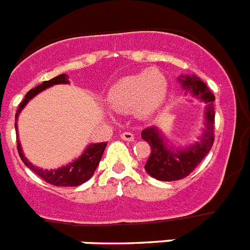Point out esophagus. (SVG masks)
Returning <instances> with one entry per match:
<instances>
[{
    "label": "esophagus",
    "mask_w": 250,
    "mask_h": 250,
    "mask_svg": "<svg viewBox=\"0 0 250 250\" xmlns=\"http://www.w3.org/2000/svg\"><path fill=\"white\" fill-rule=\"evenodd\" d=\"M120 136H121V139H123V140H125V141H132V140H134V134H132V132H130V131L123 132Z\"/></svg>",
    "instance_id": "esophagus-1"
}]
</instances>
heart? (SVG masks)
Masks as SVG:
<instances>
[{
  "label": "heart",
  "instance_id": "b5f03b06",
  "mask_svg": "<svg viewBox=\"0 0 250 250\" xmlns=\"http://www.w3.org/2000/svg\"><path fill=\"white\" fill-rule=\"evenodd\" d=\"M167 92L164 75L156 70H145L116 81L107 91V101L119 111L135 107L139 114H150L164 103Z\"/></svg>",
  "mask_w": 250,
  "mask_h": 250
}]
</instances>
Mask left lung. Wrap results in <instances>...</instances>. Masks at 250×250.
<instances>
[{
	"instance_id": "obj_1",
	"label": "left lung",
	"mask_w": 250,
	"mask_h": 250,
	"mask_svg": "<svg viewBox=\"0 0 250 250\" xmlns=\"http://www.w3.org/2000/svg\"><path fill=\"white\" fill-rule=\"evenodd\" d=\"M179 81L182 83L185 91L205 103V129L200 141H196L195 144L184 149H175L170 145L167 146L164 136L158 127L151 126L143 130L141 138L146 141L151 149L149 159L145 164V170L149 175L161 182H174L189 175L200 164V161L205 158L208 152L210 151L214 143L215 96L195 75L180 76Z\"/></svg>"
}]
</instances>
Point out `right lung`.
I'll return each instance as SVG.
<instances>
[{"instance_id":"1","label":"right lung","mask_w":250,"mask_h":250,"mask_svg":"<svg viewBox=\"0 0 250 250\" xmlns=\"http://www.w3.org/2000/svg\"><path fill=\"white\" fill-rule=\"evenodd\" d=\"M57 83H68L67 75L61 74L59 76L54 77L48 81H43L41 85L36 86L35 89H31L30 91L26 94L25 99L21 101V104L19 105V109L16 111V116H15V129L17 131V118H19L20 112L26 106V104L31 100L32 98H35L39 92L43 91L47 87L51 86L57 85ZM19 135V134H17ZM106 143H98V144H90L89 146L83 150V155L79 156L76 160H74L72 163L67 164L66 167H59L56 170H47V169H41V167H37L35 165H32V163L27 160L22 152L21 144H20L19 139H17V150H19L20 158L23 161V164L27 167H30L32 171L37 174L41 179H43L46 183L52 185H56V187H77V185L83 184V183L87 182L92 175H94L95 170L98 167L99 163L101 160V156L104 154V150L106 147Z\"/></svg>"}]
</instances>
